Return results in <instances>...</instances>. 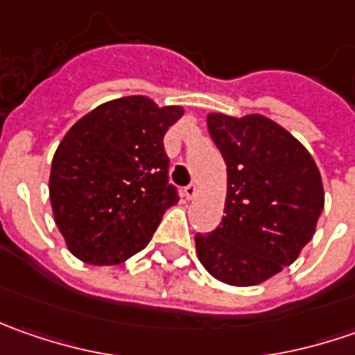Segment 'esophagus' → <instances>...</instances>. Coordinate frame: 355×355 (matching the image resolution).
<instances>
[{
	"label": "esophagus",
	"mask_w": 355,
	"mask_h": 355,
	"mask_svg": "<svg viewBox=\"0 0 355 355\" xmlns=\"http://www.w3.org/2000/svg\"><path fill=\"white\" fill-rule=\"evenodd\" d=\"M196 193H198V185L196 184H189L184 187V196L187 199H193L196 198Z\"/></svg>",
	"instance_id": "34e87169"
}]
</instances>
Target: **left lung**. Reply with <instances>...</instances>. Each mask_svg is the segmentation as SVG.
Here are the masks:
<instances>
[{
	"mask_svg": "<svg viewBox=\"0 0 355 355\" xmlns=\"http://www.w3.org/2000/svg\"><path fill=\"white\" fill-rule=\"evenodd\" d=\"M207 128L227 164L225 217L196 235L201 265L217 280L251 286L293 265L324 209L320 171L277 122L209 114Z\"/></svg>",
	"mask_w": 355,
	"mask_h": 355,
	"instance_id": "obj_1",
	"label": "left lung"
}]
</instances>
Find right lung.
Returning a JSON list of instances; mask_svg holds the SVG:
<instances>
[{"instance_id":"1","label":"right lung","mask_w":355,"mask_h":355,"mask_svg":"<svg viewBox=\"0 0 355 355\" xmlns=\"http://www.w3.org/2000/svg\"><path fill=\"white\" fill-rule=\"evenodd\" d=\"M184 114L146 96L101 104L59 144L49 193L69 251L90 265H116L150 243L178 203L164 136Z\"/></svg>"}]
</instances>
